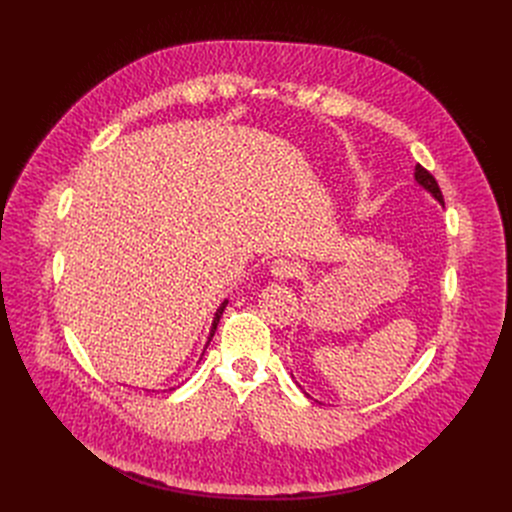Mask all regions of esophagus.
I'll use <instances>...</instances> for the list:
<instances>
[{"label": "esophagus", "instance_id": "obj_1", "mask_svg": "<svg viewBox=\"0 0 512 512\" xmlns=\"http://www.w3.org/2000/svg\"><path fill=\"white\" fill-rule=\"evenodd\" d=\"M269 271L275 279H291L300 273V265L291 259H275Z\"/></svg>", "mask_w": 512, "mask_h": 512}]
</instances>
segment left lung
<instances>
[{"label": "left lung", "instance_id": "1", "mask_svg": "<svg viewBox=\"0 0 512 512\" xmlns=\"http://www.w3.org/2000/svg\"><path fill=\"white\" fill-rule=\"evenodd\" d=\"M415 182H417V186H421L427 194H431V198L433 200H437V202H440L442 206H444V196H442V190H440V186H437V182H435V178L425 170V168H421L419 164L415 166ZM291 377H294V375H291ZM296 385H298V381H296ZM300 387V385H298ZM302 389V387H300ZM304 391V389H302ZM306 393V391H304ZM306 397H310L308 393H306ZM318 403V401H316Z\"/></svg>", "mask_w": 512, "mask_h": 512}]
</instances>
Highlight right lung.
<instances>
[{
    "instance_id": "1",
    "label": "right lung",
    "mask_w": 512,
    "mask_h": 512,
    "mask_svg": "<svg viewBox=\"0 0 512 512\" xmlns=\"http://www.w3.org/2000/svg\"><path fill=\"white\" fill-rule=\"evenodd\" d=\"M227 304H229V300H225L221 306H218V310L214 312V318H212V324H210V332H208V338H206V344H204V350H206V346L210 344V340H212V336H214V332H216V326H218V320H221V316H223V312H225V308H227ZM204 350H202V354H200V358H198V362L202 360V356H204ZM180 387V385H178ZM178 387H170L168 391H174V389H178ZM145 391H150V389H145ZM166 391V389H164Z\"/></svg>"
}]
</instances>
